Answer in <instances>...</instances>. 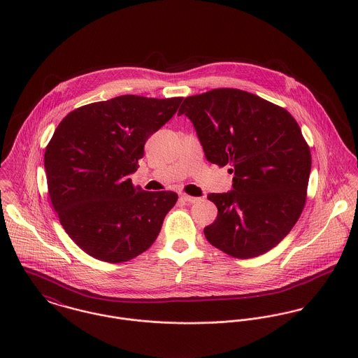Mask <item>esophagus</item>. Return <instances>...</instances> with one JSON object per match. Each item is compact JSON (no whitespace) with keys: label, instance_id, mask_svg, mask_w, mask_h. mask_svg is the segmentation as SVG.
<instances>
[{"label":"esophagus","instance_id":"34e87169","mask_svg":"<svg viewBox=\"0 0 358 358\" xmlns=\"http://www.w3.org/2000/svg\"><path fill=\"white\" fill-rule=\"evenodd\" d=\"M182 200H183L185 203H187V204H196V203L200 201V199L192 197V196H189V194H182Z\"/></svg>","mask_w":358,"mask_h":358}]
</instances>
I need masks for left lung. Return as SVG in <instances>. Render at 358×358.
Returning <instances> with one entry per match:
<instances>
[{
    "instance_id": "left-lung-1",
    "label": "left lung",
    "mask_w": 358,
    "mask_h": 358,
    "mask_svg": "<svg viewBox=\"0 0 358 358\" xmlns=\"http://www.w3.org/2000/svg\"><path fill=\"white\" fill-rule=\"evenodd\" d=\"M205 157L230 165L233 190L210 193L216 220L206 240L238 259L263 255L295 226L305 204L311 154L296 120L282 107L236 88L186 98Z\"/></svg>"
}]
</instances>
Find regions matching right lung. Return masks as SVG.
Masks as SVG:
<instances>
[{"label":"right lung","mask_w":358,"mask_h":358,"mask_svg":"<svg viewBox=\"0 0 358 358\" xmlns=\"http://www.w3.org/2000/svg\"><path fill=\"white\" fill-rule=\"evenodd\" d=\"M182 101L122 95L78 107L57 125L44 155L48 193L60 224L88 255L122 263L153 245L178 194L145 192L128 175Z\"/></svg>","instance_id":"obj_1"}]
</instances>
